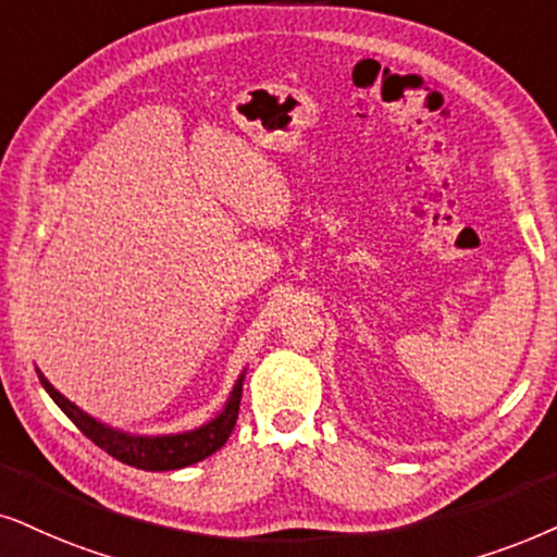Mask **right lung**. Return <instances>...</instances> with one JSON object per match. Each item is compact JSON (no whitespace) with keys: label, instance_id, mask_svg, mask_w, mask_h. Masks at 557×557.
Returning <instances> with one entry per match:
<instances>
[{"label":"right lung","instance_id":"obj_1","mask_svg":"<svg viewBox=\"0 0 557 557\" xmlns=\"http://www.w3.org/2000/svg\"><path fill=\"white\" fill-rule=\"evenodd\" d=\"M40 383L48 391V396L55 400V406L66 413L69 419L79 426L84 436H89L97 447L115 457V460L125 462V466L138 468V470H177L187 468L193 462L206 460L226 445V440L234 432L236 419H238V406H242V380L231 391V398L226 408L213 421H208L206 426L193 429L185 434H164V436H133L125 432H115V429L100 424L97 419H91L89 413H84L82 408H76L72 400L63 398L59 391L44 377V372L38 370Z\"/></svg>","mask_w":557,"mask_h":557}]
</instances>
